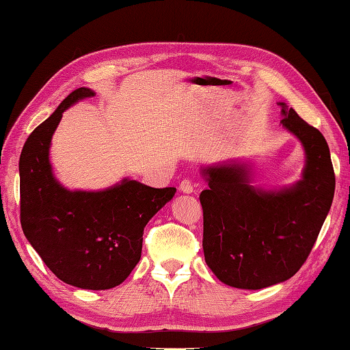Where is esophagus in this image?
<instances>
[{
	"label": "esophagus",
	"instance_id": "obj_1",
	"mask_svg": "<svg viewBox=\"0 0 350 350\" xmlns=\"http://www.w3.org/2000/svg\"><path fill=\"white\" fill-rule=\"evenodd\" d=\"M179 189L180 191L183 193V194H191V193H194V187H193V183L189 182V180H182L180 183H179Z\"/></svg>",
	"mask_w": 350,
	"mask_h": 350
}]
</instances>
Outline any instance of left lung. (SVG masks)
<instances>
[{
	"mask_svg": "<svg viewBox=\"0 0 350 350\" xmlns=\"http://www.w3.org/2000/svg\"><path fill=\"white\" fill-rule=\"evenodd\" d=\"M282 126L304 151L300 179L278 188L254 185V161L228 159L200 168L203 254L221 283L257 291L289 280L306 262L327 217L335 176L321 133L284 103Z\"/></svg>",
	"mask_w": 350,
	"mask_h": 350,
	"instance_id": "left-lung-1",
	"label": "left lung"
}]
</instances>
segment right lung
<instances>
[{
  "instance_id": "obj_1",
  "label": "right lung",
  "mask_w": 350,
  "mask_h": 350,
  "mask_svg": "<svg viewBox=\"0 0 350 350\" xmlns=\"http://www.w3.org/2000/svg\"><path fill=\"white\" fill-rule=\"evenodd\" d=\"M81 87L31 131L20 156L21 226L53 274L79 289L104 291L122 283L142 252L144 228L173 199L176 188H151L124 177L114 185L70 189L53 174L50 145L70 107L93 98Z\"/></svg>"
}]
</instances>
